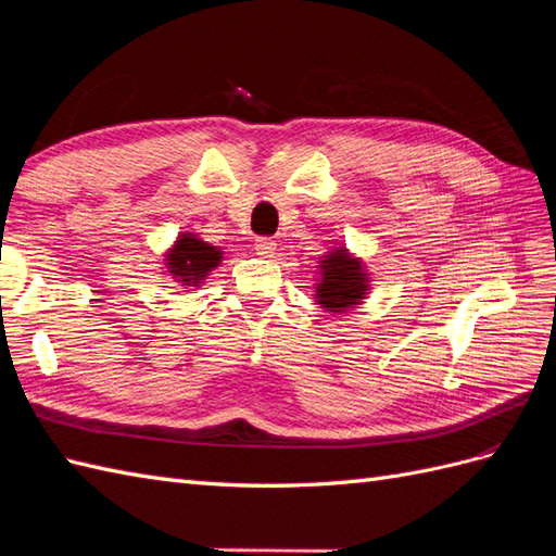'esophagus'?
<instances>
[{"mask_svg": "<svg viewBox=\"0 0 556 556\" xmlns=\"http://www.w3.org/2000/svg\"><path fill=\"white\" fill-rule=\"evenodd\" d=\"M275 251H277V244L273 239H267V237L255 239V253L263 255V258H269V255H273Z\"/></svg>", "mask_w": 556, "mask_h": 556, "instance_id": "obj_1", "label": "esophagus"}]
</instances>
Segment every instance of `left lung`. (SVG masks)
<instances>
[{
  "instance_id": "obj_1",
  "label": "left lung",
  "mask_w": 556,
  "mask_h": 556,
  "mask_svg": "<svg viewBox=\"0 0 556 556\" xmlns=\"http://www.w3.org/2000/svg\"><path fill=\"white\" fill-rule=\"evenodd\" d=\"M315 303L326 312H348L362 305L371 291V275L348 247H333L319 258Z\"/></svg>"
}]
</instances>
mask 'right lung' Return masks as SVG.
Instances as JSON below:
<instances>
[{"label": "right lung", "instance_id": "add662e5", "mask_svg": "<svg viewBox=\"0 0 556 556\" xmlns=\"http://www.w3.org/2000/svg\"><path fill=\"white\" fill-rule=\"evenodd\" d=\"M223 261L220 247H213L194 232H180L164 253V273L182 289H199Z\"/></svg>", "mask_w": 556, "mask_h": 556}]
</instances>
